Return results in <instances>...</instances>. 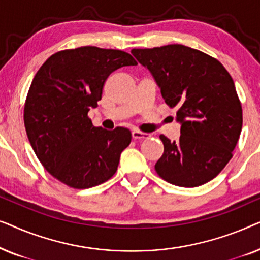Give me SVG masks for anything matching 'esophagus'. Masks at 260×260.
I'll return each instance as SVG.
<instances>
[{"label": "esophagus", "mask_w": 260, "mask_h": 260, "mask_svg": "<svg viewBox=\"0 0 260 260\" xmlns=\"http://www.w3.org/2000/svg\"><path fill=\"white\" fill-rule=\"evenodd\" d=\"M131 135H133L134 140H145V138L150 137V135L149 134L141 133V131H137V130H134L133 133H131Z\"/></svg>", "instance_id": "obj_1"}]
</instances>
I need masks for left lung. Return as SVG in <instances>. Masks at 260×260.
<instances>
[{
  "mask_svg": "<svg viewBox=\"0 0 260 260\" xmlns=\"http://www.w3.org/2000/svg\"><path fill=\"white\" fill-rule=\"evenodd\" d=\"M149 70L181 124L177 142L165 145L155 165L159 176L179 187L214 179L232 158L243 126V110L232 77L218 60L183 45L133 49Z\"/></svg>",
  "mask_w": 260,
  "mask_h": 260,
  "instance_id": "8db88e82",
  "label": "left lung"
}]
</instances>
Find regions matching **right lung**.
Segmentation results:
<instances>
[{
  "mask_svg": "<svg viewBox=\"0 0 260 260\" xmlns=\"http://www.w3.org/2000/svg\"><path fill=\"white\" fill-rule=\"evenodd\" d=\"M136 65L123 51L85 46L55 53L35 74L24 104V126L39 161L60 182L85 189L116 173L131 133L93 126L87 112L102 99L110 74Z\"/></svg>",
  "mask_w": 260,
  "mask_h": 260,
  "instance_id": "add662e5",
  "label": "right lung"
}]
</instances>
